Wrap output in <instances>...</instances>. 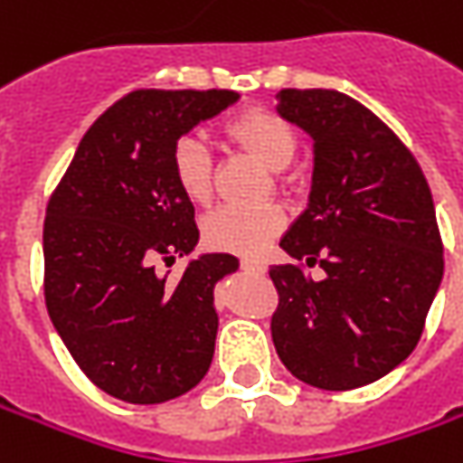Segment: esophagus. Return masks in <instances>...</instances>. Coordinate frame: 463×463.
<instances>
[{"instance_id":"34e87169","label":"esophagus","mask_w":463,"mask_h":463,"mask_svg":"<svg viewBox=\"0 0 463 463\" xmlns=\"http://www.w3.org/2000/svg\"><path fill=\"white\" fill-rule=\"evenodd\" d=\"M241 270H247V273H265V262L262 260H252V258H244L240 262Z\"/></svg>"}]
</instances>
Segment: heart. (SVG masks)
Returning a JSON list of instances; mask_svg holds the SVG:
<instances>
[{"mask_svg":"<svg viewBox=\"0 0 463 463\" xmlns=\"http://www.w3.org/2000/svg\"><path fill=\"white\" fill-rule=\"evenodd\" d=\"M226 134L241 149L255 154L262 165L280 169L291 162L298 146L296 128L283 116L268 108H247L226 120ZM172 177L180 193L193 203H205L213 187V156L198 136H183L169 156ZM283 211L276 205H222L203 222V240L208 247L260 255L283 229Z\"/></svg>","mask_w":463,"mask_h":463,"instance_id":"1","label":"heart"}]
</instances>
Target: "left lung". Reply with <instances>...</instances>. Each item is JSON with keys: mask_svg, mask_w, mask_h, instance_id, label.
Wrapping results in <instances>:
<instances>
[{"mask_svg": "<svg viewBox=\"0 0 463 463\" xmlns=\"http://www.w3.org/2000/svg\"><path fill=\"white\" fill-rule=\"evenodd\" d=\"M278 113L314 138L309 208L280 240L298 260L270 268L283 365L347 392L415 350L443 278V241L418 159L382 118L335 90H280ZM326 270L303 273V260Z\"/></svg>", "mask_w": 463, "mask_h": 463, "instance_id": "8db88e82", "label": "left lung"}]
</instances>
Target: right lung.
Instances as JSON below:
<instances>
[{
    "label": "right lung",
    "instance_id": "right-lung-1",
    "mask_svg": "<svg viewBox=\"0 0 463 463\" xmlns=\"http://www.w3.org/2000/svg\"><path fill=\"white\" fill-rule=\"evenodd\" d=\"M232 90H136L108 108L51 193L43 223L45 309L84 376L110 397L159 404L190 392L213 358V286L232 255L175 262L198 244L195 208L172 177L177 138L219 116Z\"/></svg>",
    "mask_w": 463,
    "mask_h": 463
}]
</instances>
